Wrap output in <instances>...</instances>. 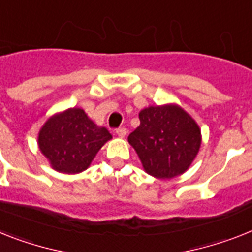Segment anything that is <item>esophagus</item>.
<instances>
[{
  "label": "esophagus",
  "instance_id": "obj_1",
  "mask_svg": "<svg viewBox=\"0 0 252 252\" xmlns=\"http://www.w3.org/2000/svg\"><path fill=\"white\" fill-rule=\"evenodd\" d=\"M116 134H117V136H120V138H125L126 134H127V131H126V128L125 127H120L116 130Z\"/></svg>",
  "mask_w": 252,
  "mask_h": 252
}]
</instances>
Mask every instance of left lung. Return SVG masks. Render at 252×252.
Returning <instances> with one entry per match:
<instances>
[{
	"label": "left lung",
	"mask_w": 252,
	"mask_h": 252,
	"mask_svg": "<svg viewBox=\"0 0 252 252\" xmlns=\"http://www.w3.org/2000/svg\"><path fill=\"white\" fill-rule=\"evenodd\" d=\"M140 125L128 135L144 171L158 179L182 175L202 143L201 128L178 104L151 105L139 113Z\"/></svg>",
	"instance_id": "1"
}]
</instances>
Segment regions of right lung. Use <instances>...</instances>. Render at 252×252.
I'll use <instances>...</instances> for the list:
<instances>
[{
  "mask_svg": "<svg viewBox=\"0 0 252 252\" xmlns=\"http://www.w3.org/2000/svg\"><path fill=\"white\" fill-rule=\"evenodd\" d=\"M112 135L97 126L81 108H68L47 120L38 132V148L58 172L78 174L93 159Z\"/></svg>",
  "mask_w": 252,
  "mask_h": 252,
  "instance_id": "add662e5",
  "label": "right lung"
}]
</instances>
